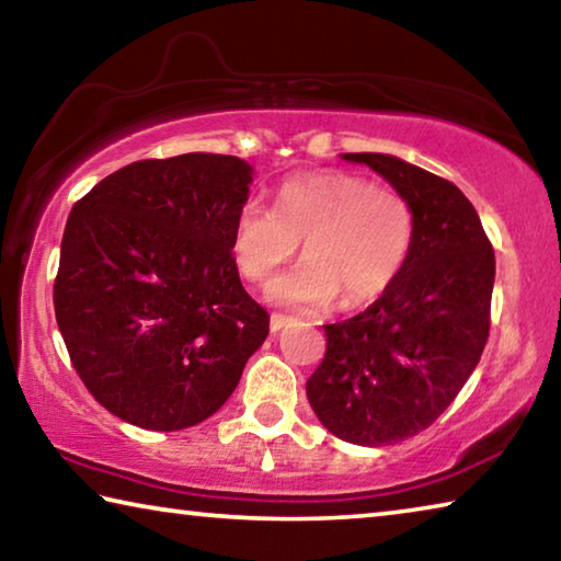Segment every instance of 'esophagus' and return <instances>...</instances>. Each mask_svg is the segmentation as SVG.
Masks as SVG:
<instances>
[{"label":"esophagus","mask_w":561,"mask_h":561,"mask_svg":"<svg viewBox=\"0 0 561 561\" xmlns=\"http://www.w3.org/2000/svg\"><path fill=\"white\" fill-rule=\"evenodd\" d=\"M291 321V317H287V314H279V311H274V314L270 317V329H272V334H277L279 329H284Z\"/></svg>","instance_id":"esophagus-1"}]
</instances>
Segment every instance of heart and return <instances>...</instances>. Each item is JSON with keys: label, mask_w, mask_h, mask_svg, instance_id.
Returning <instances> with one entry per match:
<instances>
[{"label": "heart", "mask_w": 561, "mask_h": 561, "mask_svg": "<svg viewBox=\"0 0 561 561\" xmlns=\"http://www.w3.org/2000/svg\"><path fill=\"white\" fill-rule=\"evenodd\" d=\"M415 215L405 195L364 175L331 170L287 178L274 207L244 201L232 250L247 279L262 282L299 250L307 260L270 284L274 301L364 307L393 287L413 250Z\"/></svg>", "instance_id": "1"}]
</instances>
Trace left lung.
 I'll return each instance as SVG.
<instances>
[{"mask_svg":"<svg viewBox=\"0 0 561 561\" xmlns=\"http://www.w3.org/2000/svg\"><path fill=\"white\" fill-rule=\"evenodd\" d=\"M405 195L415 215L401 277L360 314L327 324V354L307 381L324 428L381 448L438 421L490 336L495 252L450 180L383 153H344Z\"/></svg>","mask_w":561,"mask_h":561,"instance_id":"8db88e82","label":"left lung"}]
</instances>
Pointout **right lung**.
Listing matches in <instances>:
<instances>
[{"instance_id": "right-lung-1", "label": "right lung", "mask_w": 561, "mask_h": 561, "mask_svg": "<svg viewBox=\"0 0 561 561\" xmlns=\"http://www.w3.org/2000/svg\"><path fill=\"white\" fill-rule=\"evenodd\" d=\"M252 168L234 156L148 158L73 205L54 279L76 374L121 421L180 431L210 417L270 334L244 291L232 225Z\"/></svg>"}]
</instances>
